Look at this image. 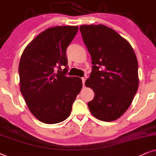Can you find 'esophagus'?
<instances>
[{
	"label": "esophagus",
	"mask_w": 156,
	"mask_h": 156,
	"mask_svg": "<svg viewBox=\"0 0 156 156\" xmlns=\"http://www.w3.org/2000/svg\"><path fill=\"white\" fill-rule=\"evenodd\" d=\"M82 79V82H83V86H84V84H85V81H86V78H84V77H83L81 78Z\"/></svg>",
	"instance_id": "34e87169"
}]
</instances>
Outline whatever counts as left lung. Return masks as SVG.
Here are the masks:
<instances>
[{
    "label": "left lung",
    "instance_id": "left-lung-1",
    "mask_svg": "<svg viewBox=\"0 0 156 156\" xmlns=\"http://www.w3.org/2000/svg\"><path fill=\"white\" fill-rule=\"evenodd\" d=\"M83 40L92 59V72L86 86L95 96L88 105L103 121L119 118L131 104L138 88V63L128 41L104 25L80 26Z\"/></svg>",
    "mask_w": 156,
    "mask_h": 156
}]
</instances>
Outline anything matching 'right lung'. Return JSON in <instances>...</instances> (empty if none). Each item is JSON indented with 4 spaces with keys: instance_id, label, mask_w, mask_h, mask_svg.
<instances>
[{
    "instance_id": "right-lung-1",
    "label": "right lung",
    "mask_w": 156,
    "mask_h": 156,
    "mask_svg": "<svg viewBox=\"0 0 156 156\" xmlns=\"http://www.w3.org/2000/svg\"><path fill=\"white\" fill-rule=\"evenodd\" d=\"M78 30V26L48 28L27 45L20 57V92L31 113L44 123L65 120L83 87L81 78L66 76V49Z\"/></svg>"
}]
</instances>
